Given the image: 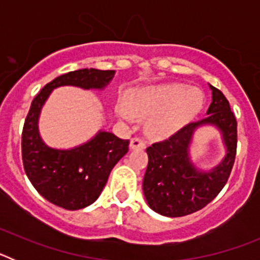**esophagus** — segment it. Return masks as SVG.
<instances>
[{"label": "esophagus", "instance_id": "esophagus-1", "mask_svg": "<svg viewBox=\"0 0 260 260\" xmlns=\"http://www.w3.org/2000/svg\"><path fill=\"white\" fill-rule=\"evenodd\" d=\"M130 148L132 150H143L146 148V142L142 138H133L130 141Z\"/></svg>", "mask_w": 260, "mask_h": 260}]
</instances>
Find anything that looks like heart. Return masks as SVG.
Wrapping results in <instances>:
<instances>
[{
	"instance_id": "b5f03b06",
	"label": "heart",
	"mask_w": 260,
	"mask_h": 260,
	"mask_svg": "<svg viewBox=\"0 0 260 260\" xmlns=\"http://www.w3.org/2000/svg\"><path fill=\"white\" fill-rule=\"evenodd\" d=\"M199 89L185 84L150 87L128 95L127 104L119 103L117 114L125 121H133L135 114L151 116L148 130L157 137H169L189 123L203 107Z\"/></svg>"
}]
</instances>
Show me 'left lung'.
<instances>
[{"label": "left lung", "instance_id": "8db88e82", "mask_svg": "<svg viewBox=\"0 0 260 260\" xmlns=\"http://www.w3.org/2000/svg\"><path fill=\"white\" fill-rule=\"evenodd\" d=\"M212 89L208 116L183 126L172 137L147 148L148 165L143 192L151 210L168 217H180L206 207L217 197L231 176L237 152V121L220 89ZM215 124L227 147L224 160L212 171H198L189 161L188 146L195 128Z\"/></svg>", "mask_w": 260, "mask_h": 260}]
</instances>
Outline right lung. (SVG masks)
I'll use <instances>...</instances> for the list:
<instances>
[{
	"label": "right lung",
	"instance_id": "right-lung-1",
	"mask_svg": "<svg viewBox=\"0 0 260 260\" xmlns=\"http://www.w3.org/2000/svg\"><path fill=\"white\" fill-rule=\"evenodd\" d=\"M113 75L114 70L70 71L49 82L32 100L22 132L23 167L39 194L58 207L75 211L92 204L102 194L110 171L128 151L130 142L99 132L91 141L71 150L50 148L39 134L41 107L57 87L102 89Z\"/></svg>",
	"mask_w": 260,
	"mask_h": 260
}]
</instances>
